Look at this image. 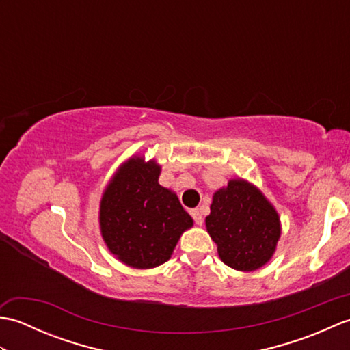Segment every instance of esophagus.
I'll use <instances>...</instances> for the list:
<instances>
[{
    "mask_svg": "<svg viewBox=\"0 0 350 350\" xmlns=\"http://www.w3.org/2000/svg\"><path fill=\"white\" fill-rule=\"evenodd\" d=\"M191 215H192V218H194L197 226H202L203 224V215H202V212H200L198 209L191 211Z\"/></svg>",
    "mask_w": 350,
    "mask_h": 350,
    "instance_id": "34e87169",
    "label": "esophagus"
}]
</instances>
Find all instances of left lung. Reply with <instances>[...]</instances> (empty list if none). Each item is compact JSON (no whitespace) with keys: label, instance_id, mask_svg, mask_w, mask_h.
Here are the masks:
<instances>
[{"label":"left lung","instance_id":"obj_1","mask_svg":"<svg viewBox=\"0 0 350 350\" xmlns=\"http://www.w3.org/2000/svg\"><path fill=\"white\" fill-rule=\"evenodd\" d=\"M206 230L222 262L236 271L252 272L272 258L281 237V221L263 192L237 177L213 192Z\"/></svg>","mask_w":350,"mask_h":350}]
</instances>
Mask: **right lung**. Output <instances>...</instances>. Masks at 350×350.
Returning a JSON list of instances; mask_svg holds the SVG:
<instances>
[{
	"instance_id": "add662e5",
	"label": "right lung",
	"mask_w": 350,
	"mask_h": 350,
	"mask_svg": "<svg viewBox=\"0 0 350 350\" xmlns=\"http://www.w3.org/2000/svg\"><path fill=\"white\" fill-rule=\"evenodd\" d=\"M161 165L133 154L103 189L99 204L102 239L118 262L152 269L170 260L183 232L194 226L176 192L159 185Z\"/></svg>"
}]
</instances>
